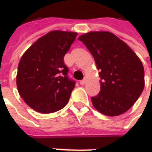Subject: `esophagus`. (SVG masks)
Listing matches in <instances>:
<instances>
[{
  "mask_svg": "<svg viewBox=\"0 0 152 152\" xmlns=\"http://www.w3.org/2000/svg\"><path fill=\"white\" fill-rule=\"evenodd\" d=\"M86 78H84L83 80H81V81H80V84L81 85H84V84H86Z\"/></svg>",
  "mask_w": 152,
  "mask_h": 152,
  "instance_id": "obj_1",
  "label": "esophagus"
}]
</instances>
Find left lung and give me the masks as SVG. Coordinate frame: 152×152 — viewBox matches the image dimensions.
<instances>
[{"label":"left lung","instance_id":"1","mask_svg":"<svg viewBox=\"0 0 152 152\" xmlns=\"http://www.w3.org/2000/svg\"><path fill=\"white\" fill-rule=\"evenodd\" d=\"M100 70V92L92 97L98 112L118 116L137 101L145 86L144 67L138 56L124 41L109 32H90L81 35Z\"/></svg>","mask_w":152,"mask_h":152}]
</instances>
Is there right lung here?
Wrapping results in <instances>:
<instances>
[{
	"mask_svg": "<svg viewBox=\"0 0 152 152\" xmlns=\"http://www.w3.org/2000/svg\"><path fill=\"white\" fill-rule=\"evenodd\" d=\"M76 33L51 31L39 38L19 61L17 86L29 107L50 113L66 106L76 81L68 77L64 56L76 38Z\"/></svg>",
	"mask_w": 152,
	"mask_h": 152,
	"instance_id": "1",
	"label": "right lung"
}]
</instances>
